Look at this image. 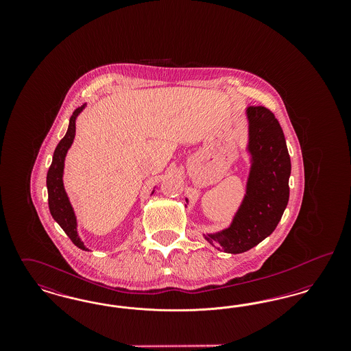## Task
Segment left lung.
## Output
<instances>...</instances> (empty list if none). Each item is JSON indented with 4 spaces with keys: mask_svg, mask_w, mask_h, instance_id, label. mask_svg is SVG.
<instances>
[{
    "mask_svg": "<svg viewBox=\"0 0 351 351\" xmlns=\"http://www.w3.org/2000/svg\"><path fill=\"white\" fill-rule=\"evenodd\" d=\"M247 117L252 166L245 200L230 228L205 235L230 254L250 250L272 233L289 199L291 159L279 121L265 106H250Z\"/></svg>",
    "mask_w": 351,
    "mask_h": 351,
    "instance_id": "1",
    "label": "left lung"
}]
</instances>
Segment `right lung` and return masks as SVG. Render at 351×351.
Wrapping results in <instances>:
<instances>
[{
  "mask_svg": "<svg viewBox=\"0 0 351 351\" xmlns=\"http://www.w3.org/2000/svg\"><path fill=\"white\" fill-rule=\"evenodd\" d=\"M84 106L77 108L73 112V116L69 119L67 133L63 139L58 143L52 163L47 172V191H49V206L51 216L60 225V228L66 232L69 239L82 250H86L82 239L77 235L76 230V218L73 215V209L68 200L67 193L63 186V168H64V158L68 149L71 147L75 138V119L82 112Z\"/></svg>",
  "mask_w": 351,
  "mask_h": 351,
  "instance_id": "1",
  "label": "right lung"
}]
</instances>
